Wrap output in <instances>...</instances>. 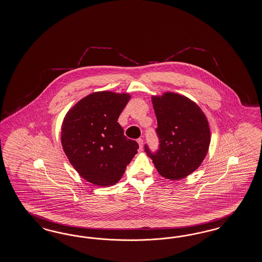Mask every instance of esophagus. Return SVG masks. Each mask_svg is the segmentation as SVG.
Returning <instances> with one entry per match:
<instances>
[{
    "instance_id": "esophagus-1",
    "label": "esophagus",
    "mask_w": 262,
    "mask_h": 262,
    "mask_svg": "<svg viewBox=\"0 0 262 262\" xmlns=\"http://www.w3.org/2000/svg\"><path fill=\"white\" fill-rule=\"evenodd\" d=\"M137 143L139 145V152H141L142 149H143V139L142 138H138L137 139Z\"/></svg>"
}]
</instances>
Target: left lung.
Masks as SVG:
<instances>
[{
	"label": "left lung",
	"instance_id": "obj_1",
	"mask_svg": "<svg viewBox=\"0 0 262 262\" xmlns=\"http://www.w3.org/2000/svg\"><path fill=\"white\" fill-rule=\"evenodd\" d=\"M157 118L160 149L152 154L160 176L169 180L185 178L199 168L210 143L209 121L196 102L182 94L166 92L152 95Z\"/></svg>",
	"mask_w": 262,
	"mask_h": 262
}]
</instances>
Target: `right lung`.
<instances>
[{
  "label": "right lung",
  "instance_id": "1",
  "mask_svg": "<svg viewBox=\"0 0 262 262\" xmlns=\"http://www.w3.org/2000/svg\"><path fill=\"white\" fill-rule=\"evenodd\" d=\"M130 99L128 93L95 92L69 109L61 126L65 155L81 178L108 187L116 184L137 153L117 122Z\"/></svg>",
  "mask_w": 262,
  "mask_h": 262
}]
</instances>
